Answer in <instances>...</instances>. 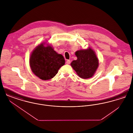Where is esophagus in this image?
I'll return each instance as SVG.
<instances>
[{"label": "esophagus", "instance_id": "34e87169", "mask_svg": "<svg viewBox=\"0 0 133 133\" xmlns=\"http://www.w3.org/2000/svg\"><path fill=\"white\" fill-rule=\"evenodd\" d=\"M71 63V61L70 60H67V61H66V64H70Z\"/></svg>", "mask_w": 133, "mask_h": 133}]
</instances>
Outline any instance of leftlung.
I'll use <instances>...</instances> for the list:
<instances>
[{
    "instance_id": "1",
    "label": "left lung",
    "mask_w": 133,
    "mask_h": 133,
    "mask_svg": "<svg viewBox=\"0 0 133 133\" xmlns=\"http://www.w3.org/2000/svg\"><path fill=\"white\" fill-rule=\"evenodd\" d=\"M75 55L77 59L73 60L71 66L77 75L85 79L92 77L99 66V60L94 51L89 48L85 50L76 51Z\"/></svg>"
}]
</instances>
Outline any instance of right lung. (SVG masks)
<instances>
[{
	"label": "right lung",
	"mask_w": 133,
	"mask_h": 133,
	"mask_svg": "<svg viewBox=\"0 0 133 133\" xmlns=\"http://www.w3.org/2000/svg\"><path fill=\"white\" fill-rule=\"evenodd\" d=\"M45 43L38 45L32 51L29 63L33 73L43 80L53 78L65 61L63 56L59 54L50 45Z\"/></svg>",
	"instance_id": "obj_1"
}]
</instances>
